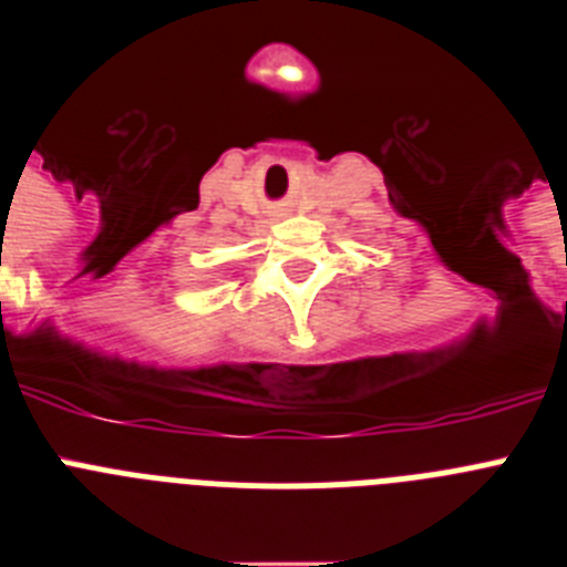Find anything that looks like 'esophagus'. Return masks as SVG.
I'll return each mask as SVG.
<instances>
[{"instance_id":"34e87169","label":"esophagus","mask_w":567,"mask_h":567,"mask_svg":"<svg viewBox=\"0 0 567 567\" xmlns=\"http://www.w3.org/2000/svg\"><path fill=\"white\" fill-rule=\"evenodd\" d=\"M272 215H275V218H280V215H287V209H275Z\"/></svg>"}]
</instances>
